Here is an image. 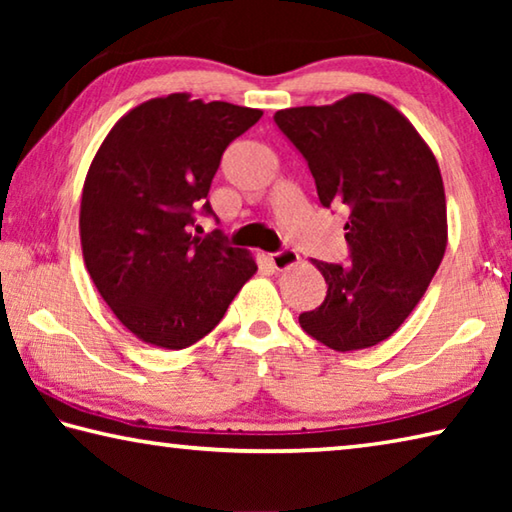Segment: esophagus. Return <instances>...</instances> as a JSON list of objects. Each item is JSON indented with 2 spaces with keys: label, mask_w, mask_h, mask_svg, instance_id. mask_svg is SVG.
<instances>
[{
  "label": "esophagus",
  "mask_w": 512,
  "mask_h": 512,
  "mask_svg": "<svg viewBox=\"0 0 512 512\" xmlns=\"http://www.w3.org/2000/svg\"><path fill=\"white\" fill-rule=\"evenodd\" d=\"M268 262H271L275 271H287V268H293L300 262V257L293 250H280V253L268 255Z\"/></svg>",
  "instance_id": "obj_1"
}]
</instances>
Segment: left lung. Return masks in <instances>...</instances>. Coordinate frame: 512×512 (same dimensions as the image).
Listing matches in <instances>:
<instances>
[{"label": "left lung", "instance_id": "1", "mask_svg": "<svg viewBox=\"0 0 512 512\" xmlns=\"http://www.w3.org/2000/svg\"><path fill=\"white\" fill-rule=\"evenodd\" d=\"M307 160L320 203L348 207L350 264L311 259L325 302L300 327L327 348H372L400 329L447 248V203L429 144L391 103L354 92L332 106L275 112Z\"/></svg>", "mask_w": 512, "mask_h": 512}]
</instances>
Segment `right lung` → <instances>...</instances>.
<instances>
[{"mask_svg":"<svg viewBox=\"0 0 512 512\" xmlns=\"http://www.w3.org/2000/svg\"><path fill=\"white\" fill-rule=\"evenodd\" d=\"M262 110L176 92L128 110L88 169L83 262L112 314L137 339L183 350L219 325L255 275L248 250L192 235L221 155Z\"/></svg>","mask_w":512,"mask_h":512,"instance_id":"right-lung-1","label":"right lung"}]
</instances>
